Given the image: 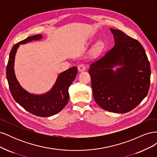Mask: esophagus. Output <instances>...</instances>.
<instances>
[{"mask_svg":"<svg viewBox=\"0 0 157 157\" xmlns=\"http://www.w3.org/2000/svg\"><path fill=\"white\" fill-rule=\"evenodd\" d=\"M78 70L79 72H82V71H84L85 70H86V67H85L83 64H80L78 65Z\"/></svg>","mask_w":157,"mask_h":157,"instance_id":"esophagus-1","label":"esophagus"}]
</instances>
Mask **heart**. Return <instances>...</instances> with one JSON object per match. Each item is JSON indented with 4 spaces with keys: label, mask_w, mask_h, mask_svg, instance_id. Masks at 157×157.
Wrapping results in <instances>:
<instances>
[{
    "label": "heart",
    "mask_w": 157,
    "mask_h": 157,
    "mask_svg": "<svg viewBox=\"0 0 157 157\" xmlns=\"http://www.w3.org/2000/svg\"><path fill=\"white\" fill-rule=\"evenodd\" d=\"M101 47V44H96V48H99Z\"/></svg>",
    "instance_id": "1"
}]
</instances>
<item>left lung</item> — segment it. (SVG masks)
<instances>
[{
	"label": "left lung",
	"instance_id": "left-lung-1",
	"mask_svg": "<svg viewBox=\"0 0 157 157\" xmlns=\"http://www.w3.org/2000/svg\"><path fill=\"white\" fill-rule=\"evenodd\" d=\"M110 30L115 46L90 65L88 73L98 105L110 112L125 113L138 105L148 94L150 63L140 42L122 31Z\"/></svg>",
	"mask_w": 157,
	"mask_h": 157
}]
</instances>
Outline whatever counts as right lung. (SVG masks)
I'll return each instance as SVG.
<instances>
[{
  "label": "right lung",
  "mask_w": 157,
  "mask_h": 157,
  "mask_svg": "<svg viewBox=\"0 0 157 157\" xmlns=\"http://www.w3.org/2000/svg\"><path fill=\"white\" fill-rule=\"evenodd\" d=\"M42 38V35L29 36L12 47L6 67V77L12 96L19 105L36 116L47 117L58 113L67 104L69 88L77 75V67H71L59 74L53 87L48 92L42 94H33L27 92L16 78L14 72L15 56L20 44L39 40Z\"/></svg>",
  "instance_id": "add662e5"
}]
</instances>
